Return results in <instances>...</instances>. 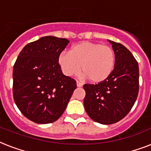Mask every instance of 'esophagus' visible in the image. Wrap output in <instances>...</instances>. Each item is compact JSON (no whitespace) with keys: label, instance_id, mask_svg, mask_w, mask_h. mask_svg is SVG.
Here are the masks:
<instances>
[{"label":"esophagus","instance_id":"esophagus-1","mask_svg":"<svg viewBox=\"0 0 151 151\" xmlns=\"http://www.w3.org/2000/svg\"><path fill=\"white\" fill-rule=\"evenodd\" d=\"M83 84L81 82H80V81H77V86L78 87H82Z\"/></svg>","mask_w":151,"mask_h":151}]
</instances>
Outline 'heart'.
Masks as SVG:
<instances>
[{
    "label": "heart",
    "instance_id": "b5f03b06",
    "mask_svg": "<svg viewBox=\"0 0 151 151\" xmlns=\"http://www.w3.org/2000/svg\"><path fill=\"white\" fill-rule=\"evenodd\" d=\"M58 63L66 76H72L81 70L83 77L93 83L109 78L114 70L115 52L111 47L100 43L84 41L72 46L69 52H63Z\"/></svg>",
    "mask_w": 151,
    "mask_h": 151
}]
</instances>
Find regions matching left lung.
Listing matches in <instances>:
<instances>
[{"instance_id": "obj_1", "label": "left lung", "mask_w": 151, "mask_h": 151, "mask_svg": "<svg viewBox=\"0 0 151 151\" xmlns=\"http://www.w3.org/2000/svg\"><path fill=\"white\" fill-rule=\"evenodd\" d=\"M115 52L114 70L108 79L96 85L85 84L84 106L96 122L111 124L124 118L133 106L139 92V65L130 51L110 41Z\"/></svg>"}]
</instances>
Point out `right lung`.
Listing matches in <instances>:
<instances>
[{
  "label": "right lung",
  "mask_w": 151,
  "mask_h": 151,
  "mask_svg": "<svg viewBox=\"0 0 151 151\" xmlns=\"http://www.w3.org/2000/svg\"><path fill=\"white\" fill-rule=\"evenodd\" d=\"M70 41L46 36L22 48L13 67V97L25 117L37 124L55 122L77 88L58 58Z\"/></svg>",
  "instance_id": "right-lung-1"
}]
</instances>
